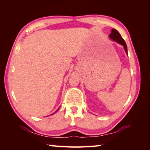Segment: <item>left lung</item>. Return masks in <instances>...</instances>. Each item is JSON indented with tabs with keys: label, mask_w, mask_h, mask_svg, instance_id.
<instances>
[{
	"label": "left lung",
	"mask_w": 150,
	"mask_h": 150,
	"mask_svg": "<svg viewBox=\"0 0 150 150\" xmlns=\"http://www.w3.org/2000/svg\"><path fill=\"white\" fill-rule=\"evenodd\" d=\"M110 38L113 40H115L117 43L120 44L124 47L126 53L128 54V50H127V46L125 41V40L122 38L121 34L119 33V32L115 29H112L111 33L110 34Z\"/></svg>",
	"instance_id": "1"
}]
</instances>
